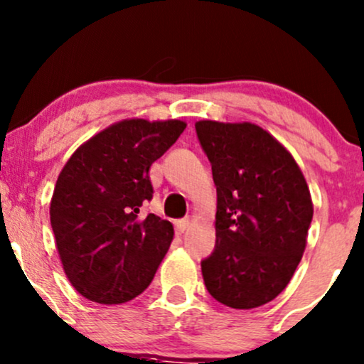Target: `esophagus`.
I'll return each instance as SVG.
<instances>
[{
    "mask_svg": "<svg viewBox=\"0 0 364 364\" xmlns=\"http://www.w3.org/2000/svg\"><path fill=\"white\" fill-rule=\"evenodd\" d=\"M188 226H190V219H179V221H176V233L178 235L185 233Z\"/></svg>",
    "mask_w": 364,
    "mask_h": 364,
    "instance_id": "1",
    "label": "esophagus"
}]
</instances>
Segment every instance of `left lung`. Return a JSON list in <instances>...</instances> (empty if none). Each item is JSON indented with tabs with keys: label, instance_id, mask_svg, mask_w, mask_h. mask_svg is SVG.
<instances>
[{
	"label": "left lung",
	"instance_id": "1",
	"mask_svg": "<svg viewBox=\"0 0 364 364\" xmlns=\"http://www.w3.org/2000/svg\"><path fill=\"white\" fill-rule=\"evenodd\" d=\"M218 191L215 249L202 261L207 290L233 309L273 301L307 243L313 200L289 150L252 122H195Z\"/></svg>",
	"mask_w": 364,
	"mask_h": 364
}]
</instances>
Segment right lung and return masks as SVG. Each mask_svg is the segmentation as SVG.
I'll return each instance as SVG.
<instances>
[{
  "label": "right lung",
  "instance_id": "1",
  "mask_svg": "<svg viewBox=\"0 0 364 364\" xmlns=\"http://www.w3.org/2000/svg\"><path fill=\"white\" fill-rule=\"evenodd\" d=\"M186 122L124 119L82 143L63 166L50 221L63 271L75 290L98 304L138 297L169 250L174 228L139 215L154 188L150 166Z\"/></svg>",
  "mask_w": 364,
  "mask_h": 364
}]
</instances>
